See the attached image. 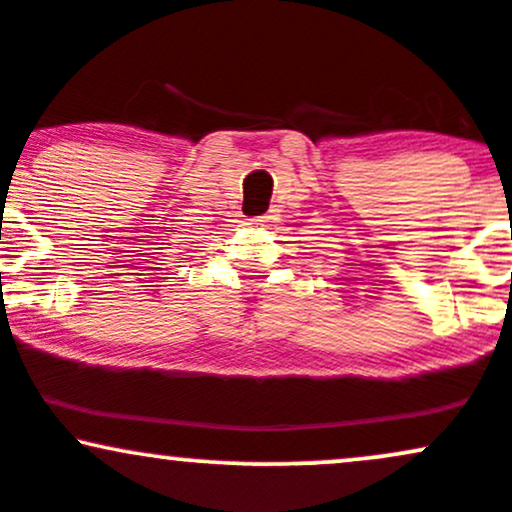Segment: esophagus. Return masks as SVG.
<instances>
[{
	"label": "esophagus",
	"instance_id": "esophagus-1",
	"mask_svg": "<svg viewBox=\"0 0 512 512\" xmlns=\"http://www.w3.org/2000/svg\"><path fill=\"white\" fill-rule=\"evenodd\" d=\"M272 221H274V213H265V216H260V218H252V223H255V226H269Z\"/></svg>",
	"mask_w": 512,
	"mask_h": 512
}]
</instances>
